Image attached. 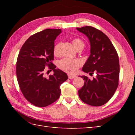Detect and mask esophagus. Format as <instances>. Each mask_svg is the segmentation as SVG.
Wrapping results in <instances>:
<instances>
[{"instance_id":"esophagus-1","label":"esophagus","mask_w":135,"mask_h":135,"mask_svg":"<svg viewBox=\"0 0 135 135\" xmlns=\"http://www.w3.org/2000/svg\"><path fill=\"white\" fill-rule=\"evenodd\" d=\"M75 77H76V76H75V75H70V74L68 75L69 79H74Z\"/></svg>"}]
</instances>
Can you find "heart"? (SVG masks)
Instances as JSON below:
<instances>
[{
  "label": "heart",
  "mask_w": 135,
  "mask_h": 135,
  "mask_svg": "<svg viewBox=\"0 0 135 135\" xmlns=\"http://www.w3.org/2000/svg\"><path fill=\"white\" fill-rule=\"evenodd\" d=\"M73 46L76 50L83 49L85 46V43L83 40L79 38H75L72 40ZM60 43L56 44L54 48V54L55 55H57L59 52ZM81 62L79 60L71 59L69 58H64L58 62V67L65 72L69 74H74L78 68L80 66Z\"/></svg>",
  "instance_id": "heart-1"
}]
</instances>
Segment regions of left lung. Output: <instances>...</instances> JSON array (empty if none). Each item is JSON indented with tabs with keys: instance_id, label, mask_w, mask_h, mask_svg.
Masks as SVG:
<instances>
[{
	"instance_id": "8db88e82",
	"label": "left lung",
	"mask_w": 135,
	"mask_h": 135,
	"mask_svg": "<svg viewBox=\"0 0 135 135\" xmlns=\"http://www.w3.org/2000/svg\"><path fill=\"white\" fill-rule=\"evenodd\" d=\"M76 29L87 36L91 44V55L82 70L90 75L96 74L92 79L81 76L85 83L78 91L79 96L85 104L100 107L109 101L118 86L119 57L115 47L103 32L89 26Z\"/></svg>"
}]
</instances>
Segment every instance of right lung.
<instances>
[{"label": "right lung", "instance_id": "1", "mask_svg": "<svg viewBox=\"0 0 135 135\" xmlns=\"http://www.w3.org/2000/svg\"><path fill=\"white\" fill-rule=\"evenodd\" d=\"M61 32V29L50 28L38 32L30 36L20 51L16 63L18 83L23 96L36 107H46L57 100L60 85L68 79L66 73L56 69L52 62L55 40ZM47 66L54 72L47 78L44 75Z\"/></svg>", "mask_w": 135, "mask_h": 135}]
</instances>
